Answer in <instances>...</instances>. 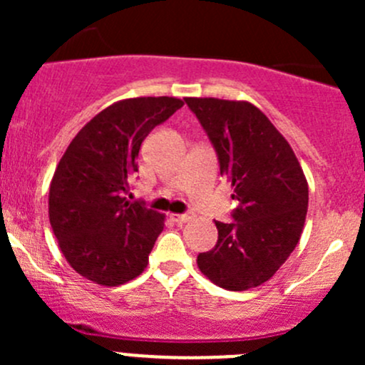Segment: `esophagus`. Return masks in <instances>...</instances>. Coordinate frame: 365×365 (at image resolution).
<instances>
[{
  "mask_svg": "<svg viewBox=\"0 0 365 365\" xmlns=\"http://www.w3.org/2000/svg\"><path fill=\"white\" fill-rule=\"evenodd\" d=\"M192 213H171V219L175 220L176 224H185L189 220H192Z\"/></svg>",
  "mask_w": 365,
  "mask_h": 365,
  "instance_id": "esophagus-1",
  "label": "esophagus"
}]
</instances>
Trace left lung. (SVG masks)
Returning a JSON list of instances; mask_svg holds the SVG:
<instances>
[{"mask_svg":"<svg viewBox=\"0 0 365 365\" xmlns=\"http://www.w3.org/2000/svg\"><path fill=\"white\" fill-rule=\"evenodd\" d=\"M219 155L240 206L235 222L215 220L219 238L197 256L213 284L245 292L267 282L295 251L307 215L309 185L284 135L247 101L187 97Z\"/></svg>","mask_w":365,"mask_h":365,"instance_id":"1","label":"left lung"}]
</instances>
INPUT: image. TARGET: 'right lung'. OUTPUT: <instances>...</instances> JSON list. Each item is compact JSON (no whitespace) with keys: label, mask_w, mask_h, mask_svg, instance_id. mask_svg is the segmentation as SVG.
Masks as SVG:
<instances>
[{"label":"right lung","mask_w":365,"mask_h":365,"mask_svg":"<svg viewBox=\"0 0 365 365\" xmlns=\"http://www.w3.org/2000/svg\"><path fill=\"white\" fill-rule=\"evenodd\" d=\"M176 97L118 101L70 141L49 187V222L70 267L101 286L132 281L148 264L164 213L130 203L146 135L178 111Z\"/></svg>","instance_id":"1"}]
</instances>
